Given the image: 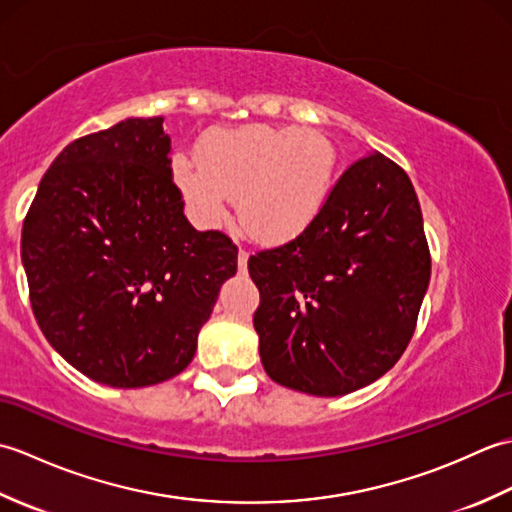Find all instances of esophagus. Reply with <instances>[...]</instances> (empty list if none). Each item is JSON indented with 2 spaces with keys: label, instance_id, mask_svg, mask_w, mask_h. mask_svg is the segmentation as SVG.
Instances as JSON below:
<instances>
[{
  "label": "esophagus",
  "instance_id": "1",
  "mask_svg": "<svg viewBox=\"0 0 512 512\" xmlns=\"http://www.w3.org/2000/svg\"><path fill=\"white\" fill-rule=\"evenodd\" d=\"M237 266H239V270H242V273H246V268H248V253L244 248H239V253H237Z\"/></svg>",
  "mask_w": 512,
  "mask_h": 512
}]
</instances>
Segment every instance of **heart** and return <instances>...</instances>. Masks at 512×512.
Listing matches in <instances>:
<instances>
[{"instance_id":"b5f03b06","label":"heart","mask_w":512,"mask_h":512,"mask_svg":"<svg viewBox=\"0 0 512 512\" xmlns=\"http://www.w3.org/2000/svg\"><path fill=\"white\" fill-rule=\"evenodd\" d=\"M334 169L336 151L321 132L248 125L204 134L198 165L176 160L173 180L200 226H220L237 198L239 220L250 235L284 244L321 215Z\"/></svg>"}]
</instances>
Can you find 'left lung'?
<instances>
[{
    "label": "left lung",
    "mask_w": 512,
    "mask_h": 512,
    "mask_svg": "<svg viewBox=\"0 0 512 512\" xmlns=\"http://www.w3.org/2000/svg\"><path fill=\"white\" fill-rule=\"evenodd\" d=\"M248 273L275 383L325 398L374 383L407 350L431 277L409 176L380 151L358 158L308 231L259 250Z\"/></svg>",
    "instance_id": "8db88e82"
}]
</instances>
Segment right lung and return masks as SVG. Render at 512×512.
Instances as JSON below:
<instances>
[{"mask_svg": "<svg viewBox=\"0 0 512 512\" xmlns=\"http://www.w3.org/2000/svg\"><path fill=\"white\" fill-rule=\"evenodd\" d=\"M162 121L76 138L41 178L21 231L43 336L81 374L121 389L180 374L237 273L231 237L184 217Z\"/></svg>", "mask_w": 512, "mask_h": 512, "instance_id": "right-lung-1", "label": "right lung"}]
</instances>
